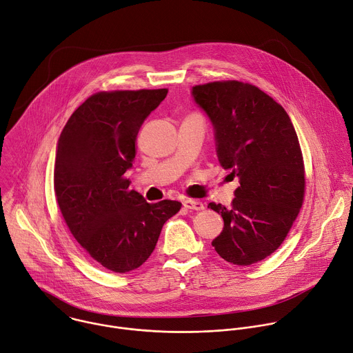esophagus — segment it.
<instances>
[{
    "label": "esophagus",
    "mask_w": 353,
    "mask_h": 353,
    "mask_svg": "<svg viewBox=\"0 0 353 353\" xmlns=\"http://www.w3.org/2000/svg\"><path fill=\"white\" fill-rule=\"evenodd\" d=\"M183 205H185L186 208H189V210H196V211L204 208V204H203L200 200H193V199H186V200H183Z\"/></svg>",
    "instance_id": "1"
}]
</instances>
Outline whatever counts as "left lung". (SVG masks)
<instances>
[{
    "instance_id": "left-lung-1",
    "label": "left lung",
    "mask_w": 353,
    "mask_h": 353,
    "mask_svg": "<svg viewBox=\"0 0 353 353\" xmlns=\"http://www.w3.org/2000/svg\"><path fill=\"white\" fill-rule=\"evenodd\" d=\"M192 94L214 125L221 165L241 183L230 207L208 204L224 220L211 245L228 263L254 264L285 241L303 204L298 134L284 107L254 85L219 81Z\"/></svg>"
}]
</instances>
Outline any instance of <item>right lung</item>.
Wrapping results in <instances>:
<instances>
[{"instance_id":"obj_1","label":"right lung","mask_w":353,"mask_h":353,"mask_svg":"<svg viewBox=\"0 0 353 353\" xmlns=\"http://www.w3.org/2000/svg\"><path fill=\"white\" fill-rule=\"evenodd\" d=\"M168 89L92 94L68 119L55 154L54 192L70 234L110 271L125 274L153 253L175 200L148 203L129 189L136 139Z\"/></svg>"}]
</instances>
